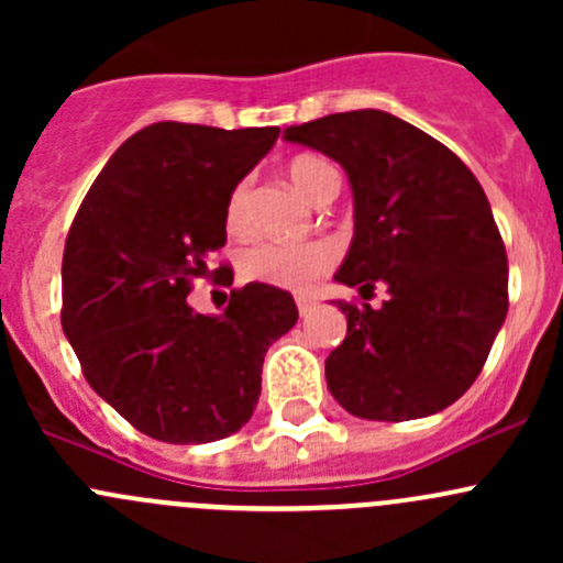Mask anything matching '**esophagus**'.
<instances>
[{
  "label": "esophagus",
  "instance_id": "obj_1",
  "mask_svg": "<svg viewBox=\"0 0 563 563\" xmlns=\"http://www.w3.org/2000/svg\"><path fill=\"white\" fill-rule=\"evenodd\" d=\"M297 308H299V316H310L316 310V302L308 297H297Z\"/></svg>",
  "mask_w": 563,
  "mask_h": 563
}]
</instances>
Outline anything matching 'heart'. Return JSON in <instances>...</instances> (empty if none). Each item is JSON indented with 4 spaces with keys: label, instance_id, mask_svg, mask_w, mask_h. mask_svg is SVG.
Here are the masks:
<instances>
[{
    "label": "heart",
    "instance_id": "obj_1",
    "mask_svg": "<svg viewBox=\"0 0 563 563\" xmlns=\"http://www.w3.org/2000/svg\"><path fill=\"white\" fill-rule=\"evenodd\" d=\"M288 176H291L294 187L316 203L329 181L338 179V172L323 157L302 155L291 161ZM225 225L234 234H245L250 229V181H240L231 190L229 207H225ZM334 261H338V247L329 245V242L286 245V242L261 240L240 253V275L253 283L305 291L332 269Z\"/></svg>",
    "mask_w": 563,
    "mask_h": 563
}]
</instances>
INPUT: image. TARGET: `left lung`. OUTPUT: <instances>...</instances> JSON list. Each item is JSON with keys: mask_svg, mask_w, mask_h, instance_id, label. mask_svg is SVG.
I'll use <instances>...</instances> for the list:
<instances>
[{"mask_svg": "<svg viewBox=\"0 0 563 563\" xmlns=\"http://www.w3.org/2000/svg\"><path fill=\"white\" fill-rule=\"evenodd\" d=\"M286 139L345 168L354 242L334 280L382 308L338 302L349 332L327 387L360 419L406 422L452 406L485 367L509 308V266L485 190L452 150L376 108L329 113Z\"/></svg>", "mask_w": 563, "mask_h": 563, "instance_id": "left-lung-1", "label": "left lung"}]
</instances>
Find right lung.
<instances>
[{
  "mask_svg": "<svg viewBox=\"0 0 563 563\" xmlns=\"http://www.w3.org/2000/svg\"><path fill=\"white\" fill-rule=\"evenodd\" d=\"M280 128L157 122L111 155L67 231L62 329L84 378L135 430L207 444L253 417L266 349L297 323L283 288H234L220 316L187 294L198 277L231 286L229 196Z\"/></svg>",
  "mask_w": 563,
  "mask_h": 563,
  "instance_id": "1",
  "label": "right lung"
}]
</instances>
